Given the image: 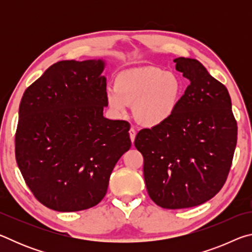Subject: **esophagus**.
I'll return each mask as SVG.
<instances>
[{"label": "esophagus", "instance_id": "obj_1", "mask_svg": "<svg viewBox=\"0 0 252 252\" xmlns=\"http://www.w3.org/2000/svg\"><path fill=\"white\" fill-rule=\"evenodd\" d=\"M129 134H130L131 142L133 143L134 142V139H135V134H136V132H135V130L133 129V127H131V129L129 130Z\"/></svg>", "mask_w": 252, "mask_h": 252}]
</instances>
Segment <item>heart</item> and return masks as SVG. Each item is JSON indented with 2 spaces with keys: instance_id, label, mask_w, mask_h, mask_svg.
Segmentation results:
<instances>
[{
  "instance_id": "1",
  "label": "heart",
  "mask_w": 252,
  "mask_h": 252,
  "mask_svg": "<svg viewBox=\"0 0 252 252\" xmlns=\"http://www.w3.org/2000/svg\"><path fill=\"white\" fill-rule=\"evenodd\" d=\"M182 82L173 72L157 66L134 67L120 72L116 87H108L106 102L114 112L126 113L133 104V117L140 125L152 127L172 117L180 101Z\"/></svg>"
}]
</instances>
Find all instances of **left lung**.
Masks as SVG:
<instances>
[{"label":"left lung","instance_id":"obj_1","mask_svg":"<svg viewBox=\"0 0 252 252\" xmlns=\"http://www.w3.org/2000/svg\"><path fill=\"white\" fill-rule=\"evenodd\" d=\"M189 80L168 121L139 131L143 176L152 201L164 209L202 204L224 185L237 144V122L227 88L195 59L177 58Z\"/></svg>","mask_w":252,"mask_h":252}]
</instances>
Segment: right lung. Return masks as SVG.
Masks as SVG:
<instances>
[{"label":"right lung","instance_id":"add662e5","mask_svg":"<svg viewBox=\"0 0 252 252\" xmlns=\"http://www.w3.org/2000/svg\"><path fill=\"white\" fill-rule=\"evenodd\" d=\"M104 67V59L57 62L21 100L16 162L34 197L52 210L96 206L131 148L129 123L103 117Z\"/></svg>","mask_w":252,"mask_h":252}]
</instances>
